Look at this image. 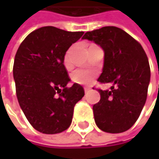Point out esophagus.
<instances>
[{"mask_svg": "<svg viewBox=\"0 0 159 159\" xmlns=\"http://www.w3.org/2000/svg\"><path fill=\"white\" fill-rule=\"evenodd\" d=\"M89 90H90V88H89V87H84V92H85V93H87Z\"/></svg>", "mask_w": 159, "mask_h": 159, "instance_id": "esophagus-1", "label": "esophagus"}]
</instances>
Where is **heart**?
I'll return each mask as SVG.
<instances>
[{"label": "heart", "instance_id": "1", "mask_svg": "<svg viewBox=\"0 0 159 159\" xmlns=\"http://www.w3.org/2000/svg\"><path fill=\"white\" fill-rule=\"evenodd\" d=\"M68 55H69V52H67L65 56V62L68 61ZM95 76H96V74L94 72L84 70V69H77L72 75L73 81L80 84H90L95 79Z\"/></svg>", "mask_w": 159, "mask_h": 159}]
</instances>
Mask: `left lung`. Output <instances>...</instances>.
Here are the masks:
<instances>
[{"mask_svg":"<svg viewBox=\"0 0 159 159\" xmlns=\"http://www.w3.org/2000/svg\"><path fill=\"white\" fill-rule=\"evenodd\" d=\"M83 39L104 50V65L98 81L111 83V90L98 89L100 100L93 106L97 126L106 133L129 130L143 110L150 82V66L141 44L124 30L104 26L88 31Z\"/></svg>","mask_w":159,"mask_h":159,"instance_id":"1","label":"left lung"}]
</instances>
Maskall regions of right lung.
Masks as SVG:
<instances>
[{"instance_id": "obj_1", "label": "right lung", "mask_w": 159, "mask_h": 159, "mask_svg": "<svg viewBox=\"0 0 159 159\" xmlns=\"http://www.w3.org/2000/svg\"><path fill=\"white\" fill-rule=\"evenodd\" d=\"M84 32L43 26L31 32L15 57L14 79L19 105L29 123L46 134L61 133L72 123L74 108L84 90L70 82L64 56Z\"/></svg>"}]
</instances>
